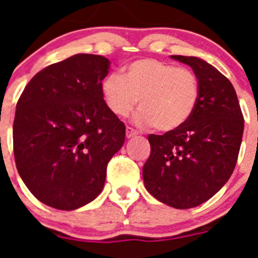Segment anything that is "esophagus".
<instances>
[{
    "label": "esophagus",
    "instance_id": "obj_1",
    "mask_svg": "<svg viewBox=\"0 0 258 258\" xmlns=\"http://www.w3.org/2000/svg\"><path fill=\"white\" fill-rule=\"evenodd\" d=\"M136 136H138V132H136L132 127H126V138H133Z\"/></svg>",
    "mask_w": 258,
    "mask_h": 258
}]
</instances>
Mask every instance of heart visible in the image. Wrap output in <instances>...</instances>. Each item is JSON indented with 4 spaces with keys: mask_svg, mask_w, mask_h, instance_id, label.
<instances>
[{
    "mask_svg": "<svg viewBox=\"0 0 258 258\" xmlns=\"http://www.w3.org/2000/svg\"><path fill=\"white\" fill-rule=\"evenodd\" d=\"M107 108L126 117L140 99L136 122L154 125L159 132H173L192 116L199 102V80L192 71L152 58L138 59L122 70V76L109 74L101 84Z\"/></svg>",
    "mask_w": 258,
    "mask_h": 258,
    "instance_id": "obj_1",
    "label": "heart"
}]
</instances>
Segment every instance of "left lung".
Here are the masks:
<instances>
[{
    "mask_svg": "<svg viewBox=\"0 0 258 258\" xmlns=\"http://www.w3.org/2000/svg\"><path fill=\"white\" fill-rule=\"evenodd\" d=\"M199 80L198 106L188 121L163 136L150 134L143 165L146 190L177 209L198 207L231 177L244 131L235 89L217 68L197 56L172 55Z\"/></svg>",
    "mask_w": 258,
    "mask_h": 258,
    "instance_id": "obj_1",
    "label": "left lung"
}]
</instances>
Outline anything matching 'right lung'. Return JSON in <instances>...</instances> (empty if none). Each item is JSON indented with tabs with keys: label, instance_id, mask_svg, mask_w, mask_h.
<instances>
[{
	"label": "right lung",
	"instance_id": "add662e5",
	"mask_svg": "<svg viewBox=\"0 0 258 258\" xmlns=\"http://www.w3.org/2000/svg\"><path fill=\"white\" fill-rule=\"evenodd\" d=\"M109 60L76 54L44 68L23 90L14 118L15 164L41 203L74 211L101 194L125 125L104 103Z\"/></svg>",
	"mask_w": 258,
	"mask_h": 258
}]
</instances>
